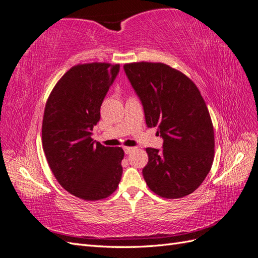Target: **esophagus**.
<instances>
[{
	"label": "esophagus",
	"mask_w": 258,
	"mask_h": 258,
	"mask_svg": "<svg viewBox=\"0 0 258 258\" xmlns=\"http://www.w3.org/2000/svg\"><path fill=\"white\" fill-rule=\"evenodd\" d=\"M135 148H133V147H123V150H124V154L125 155H129L131 151H133Z\"/></svg>",
	"instance_id": "34e87169"
}]
</instances>
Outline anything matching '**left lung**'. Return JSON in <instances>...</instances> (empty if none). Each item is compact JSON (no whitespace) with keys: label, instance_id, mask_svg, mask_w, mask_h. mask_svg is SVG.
<instances>
[{"label":"left lung","instance_id":"1","mask_svg":"<svg viewBox=\"0 0 258 258\" xmlns=\"http://www.w3.org/2000/svg\"><path fill=\"white\" fill-rule=\"evenodd\" d=\"M143 103L146 123L157 127L162 149L147 148V185L164 198H182L202 185L214 160V128L206 103L190 79L164 63L123 66Z\"/></svg>","mask_w":258,"mask_h":258}]
</instances>
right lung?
Instances as JSON below:
<instances>
[{
	"mask_svg": "<svg viewBox=\"0 0 258 258\" xmlns=\"http://www.w3.org/2000/svg\"><path fill=\"white\" fill-rule=\"evenodd\" d=\"M119 64L86 63L64 73L45 104L42 146L56 180L85 201L107 198L122 175L124 152L91 138L100 108L118 76Z\"/></svg>",
	"mask_w": 258,
	"mask_h": 258,
	"instance_id": "1",
	"label": "right lung"
}]
</instances>
